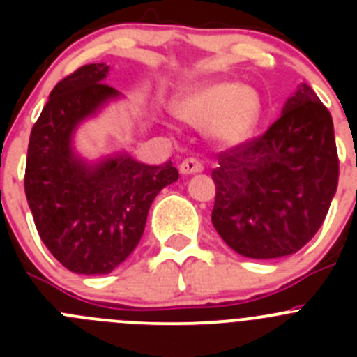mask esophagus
Returning a JSON list of instances; mask_svg holds the SVG:
<instances>
[{
	"mask_svg": "<svg viewBox=\"0 0 357 357\" xmlns=\"http://www.w3.org/2000/svg\"><path fill=\"white\" fill-rule=\"evenodd\" d=\"M202 169H204V166H202L200 160L195 159V157H188V159L182 160V164H181V173H184V175L200 173Z\"/></svg>",
	"mask_w": 357,
	"mask_h": 357,
	"instance_id": "1",
	"label": "esophagus"
}]
</instances>
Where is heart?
Masks as SVG:
<instances>
[{
	"label": "heart",
	"instance_id": "b5f03b06",
	"mask_svg": "<svg viewBox=\"0 0 357 357\" xmlns=\"http://www.w3.org/2000/svg\"><path fill=\"white\" fill-rule=\"evenodd\" d=\"M181 114L198 125H211L220 143L238 144L250 137L261 114L257 93L239 82H211L181 102Z\"/></svg>",
	"mask_w": 357,
	"mask_h": 357
}]
</instances>
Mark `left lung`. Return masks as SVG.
Masks as SVG:
<instances>
[{
  "mask_svg": "<svg viewBox=\"0 0 357 357\" xmlns=\"http://www.w3.org/2000/svg\"><path fill=\"white\" fill-rule=\"evenodd\" d=\"M211 220L223 241L252 259L301 250L324 223L338 188L333 118L307 84L259 137L220 151Z\"/></svg>",
  "mask_w": 357,
  "mask_h": 357,
  "instance_id": "8db88e82",
  "label": "left lung"
}]
</instances>
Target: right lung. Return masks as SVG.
<instances>
[{
  "instance_id": "add662e5",
  "label": "right lung",
  "mask_w": 357,
  "mask_h": 357,
  "mask_svg": "<svg viewBox=\"0 0 357 357\" xmlns=\"http://www.w3.org/2000/svg\"><path fill=\"white\" fill-rule=\"evenodd\" d=\"M109 66L87 64L53 87L30 134L24 193L37 232L62 266L105 275L137 247L151 202L178 178L172 162L148 166L127 153L87 164L75 155L73 132L119 96Z\"/></svg>"
}]
</instances>
